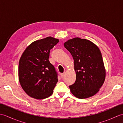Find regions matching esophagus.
Masks as SVG:
<instances>
[{"label":"esophagus","instance_id":"34e87169","mask_svg":"<svg viewBox=\"0 0 123 123\" xmlns=\"http://www.w3.org/2000/svg\"><path fill=\"white\" fill-rule=\"evenodd\" d=\"M64 75H65V73H62V74H60V75H61V77L62 78H63L64 77Z\"/></svg>","mask_w":123,"mask_h":123}]
</instances>
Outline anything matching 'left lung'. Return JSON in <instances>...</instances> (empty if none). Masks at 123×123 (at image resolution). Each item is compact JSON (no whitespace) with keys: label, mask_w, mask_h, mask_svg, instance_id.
<instances>
[{"label":"left lung","mask_w":123,"mask_h":123,"mask_svg":"<svg viewBox=\"0 0 123 123\" xmlns=\"http://www.w3.org/2000/svg\"><path fill=\"white\" fill-rule=\"evenodd\" d=\"M74 60L76 80L70 86L77 98L85 99L97 93L105 81L106 71L98 46L86 39L75 37L64 44Z\"/></svg>","instance_id":"obj_1"}]
</instances>
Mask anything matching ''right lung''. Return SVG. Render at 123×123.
Here are the masks:
<instances>
[{
  "mask_svg": "<svg viewBox=\"0 0 123 123\" xmlns=\"http://www.w3.org/2000/svg\"><path fill=\"white\" fill-rule=\"evenodd\" d=\"M59 42L51 36L34 41L20 57L19 81L23 89L31 97L42 99L53 93L58 81L57 73L49 58L51 49Z\"/></svg>",
  "mask_w": 123,
  "mask_h": 123,
  "instance_id": "obj_1",
  "label": "right lung"
}]
</instances>
